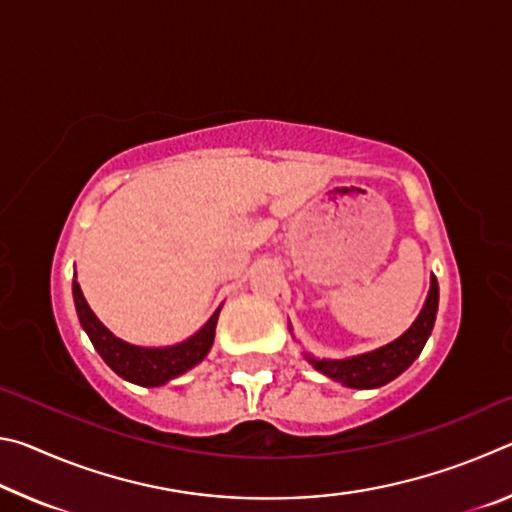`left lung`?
I'll use <instances>...</instances> for the list:
<instances>
[{
	"label": "left lung",
	"mask_w": 512,
	"mask_h": 512,
	"mask_svg": "<svg viewBox=\"0 0 512 512\" xmlns=\"http://www.w3.org/2000/svg\"><path fill=\"white\" fill-rule=\"evenodd\" d=\"M438 314V280L431 275L429 296L424 300V307L415 318V323L393 343L381 345V348L357 354L348 359H318L314 354L305 352V359L316 370L323 372L329 379L339 381L348 388H379L400 377L411 363L420 357V352L427 343L433 323Z\"/></svg>",
	"instance_id": "obj_1"
}]
</instances>
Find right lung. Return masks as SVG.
Wrapping results in <instances>:
<instances>
[{
  "label": "right lung",
  "mask_w": 512,
  "mask_h": 512,
  "mask_svg": "<svg viewBox=\"0 0 512 512\" xmlns=\"http://www.w3.org/2000/svg\"><path fill=\"white\" fill-rule=\"evenodd\" d=\"M76 314L85 332H88L94 350L101 354V359L126 381H133L137 386H162L169 379L183 375L192 370L196 363H201L214 343L216 320H219V309L214 311L212 318L198 329L187 341L167 345V348H140L117 339L110 329L94 316L88 300L83 298L79 282H72Z\"/></svg>",
  "instance_id": "add662e5"
}]
</instances>
